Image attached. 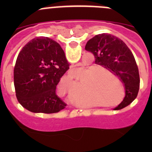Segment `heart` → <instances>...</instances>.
<instances>
[{"label":"heart","instance_id":"heart-1","mask_svg":"<svg viewBox=\"0 0 152 152\" xmlns=\"http://www.w3.org/2000/svg\"><path fill=\"white\" fill-rule=\"evenodd\" d=\"M86 73L90 74L85 81L82 90L86 94L94 96L96 99L104 103H108L114 101L117 98L118 93L115 82L110 76L118 79L110 70L104 67L96 69L89 67Z\"/></svg>","mask_w":152,"mask_h":152}]
</instances>
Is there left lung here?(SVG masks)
I'll return each mask as SVG.
<instances>
[{"instance_id": "left-lung-1", "label": "left lung", "mask_w": 152, "mask_h": 152, "mask_svg": "<svg viewBox=\"0 0 152 152\" xmlns=\"http://www.w3.org/2000/svg\"><path fill=\"white\" fill-rule=\"evenodd\" d=\"M85 50L94 55L96 64L114 73L124 84L126 96L114 110L129 105L138 93L140 76L134 56L125 42L110 34H102L90 39L86 44Z\"/></svg>"}]
</instances>
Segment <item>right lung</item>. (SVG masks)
Segmentation results:
<instances>
[{
	"label": "right lung",
	"instance_id": "add662e5",
	"mask_svg": "<svg viewBox=\"0 0 152 152\" xmlns=\"http://www.w3.org/2000/svg\"><path fill=\"white\" fill-rule=\"evenodd\" d=\"M69 69L59 43L39 37L29 41L18 54L14 85L18 102L34 113H55L66 104L56 95L61 77Z\"/></svg>",
	"mask_w": 152,
	"mask_h": 152
}]
</instances>
